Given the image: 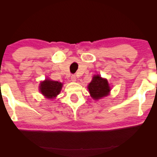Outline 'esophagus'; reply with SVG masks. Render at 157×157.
I'll return each instance as SVG.
<instances>
[{"instance_id":"1","label":"esophagus","mask_w":157,"mask_h":157,"mask_svg":"<svg viewBox=\"0 0 157 157\" xmlns=\"http://www.w3.org/2000/svg\"><path fill=\"white\" fill-rule=\"evenodd\" d=\"M71 79L73 82H75L76 81V75H72L71 77Z\"/></svg>"}]
</instances>
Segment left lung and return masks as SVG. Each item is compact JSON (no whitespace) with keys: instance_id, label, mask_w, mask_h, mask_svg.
Instances as JSON below:
<instances>
[{"instance_id":"8db88e82","label":"left lung","mask_w":157,"mask_h":157,"mask_svg":"<svg viewBox=\"0 0 157 157\" xmlns=\"http://www.w3.org/2000/svg\"><path fill=\"white\" fill-rule=\"evenodd\" d=\"M88 89L91 96L94 100L107 96L110 91V87L106 79H103L99 75H95L93 78L91 83L89 84Z\"/></svg>"}]
</instances>
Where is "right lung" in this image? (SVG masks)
Masks as SVG:
<instances>
[{
	"instance_id": "add662e5",
	"label": "right lung",
	"mask_w": 157,
	"mask_h": 157,
	"mask_svg": "<svg viewBox=\"0 0 157 157\" xmlns=\"http://www.w3.org/2000/svg\"><path fill=\"white\" fill-rule=\"evenodd\" d=\"M62 84L57 81L46 79L41 82L39 86L40 91L48 98H54L59 94L62 88Z\"/></svg>"
}]
</instances>
